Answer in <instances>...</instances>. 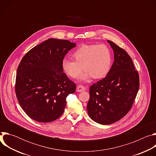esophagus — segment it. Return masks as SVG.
I'll return each instance as SVG.
<instances>
[{
	"mask_svg": "<svg viewBox=\"0 0 156 156\" xmlns=\"http://www.w3.org/2000/svg\"><path fill=\"white\" fill-rule=\"evenodd\" d=\"M85 87L83 85H78L76 87V91L78 92H81L84 90Z\"/></svg>",
	"mask_w": 156,
	"mask_h": 156,
	"instance_id": "esophagus-1",
	"label": "esophagus"
}]
</instances>
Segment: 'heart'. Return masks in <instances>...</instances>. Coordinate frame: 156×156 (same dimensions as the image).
I'll use <instances>...</instances> for the list:
<instances>
[{
    "instance_id": "obj_1",
    "label": "heart",
    "mask_w": 156,
    "mask_h": 156,
    "mask_svg": "<svg viewBox=\"0 0 156 156\" xmlns=\"http://www.w3.org/2000/svg\"><path fill=\"white\" fill-rule=\"evenodd\" d=\"M75 60L64 58L62 67L64 72L72 78H76L83 69L81 80H86L92 76L99 79L105 76L110 70L112 54L104 44H83L73 53Z\"/></svg>"
}]
</instances>
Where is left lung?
<instances>
[{
  "instance_id": "left-lung-1",
  "label": "left lung",
  "mask_w": 156,
  "mask_h": 156,
  "mask_svg": "<svg viewBox=\"0 0 156 156\" xmlns=\"http://www.w3.org/2000/svg\"><path fill=\"white\" fill-rule=\"evenodd\" d=\"M114 52V62L106 76L92 84L87 105L94 122L109 125L120 120L131 109L136 97L140 78L128 53L107 41Z\"/></svg>"
}]
</instances>
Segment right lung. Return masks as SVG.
Listing matches in <instances>:
<instances>
[{"label": "right lung", "instance_id": "add662e5", "mask_svg": "<svg viewBox=\"0 0 156 156\" xmlns=\"http://www.w3.org/2000/svg\"><path fill=\"white\" fill-rule=\"evenodd\" d=\"M76 44L51 38L28 51L17 69L15 93L25 112L32 119L46 123L63 113L66 99L76 84L63 73L62 61Z\"/></svg>", "mask_w": 156, "mask_h": 156}]
</instances>
